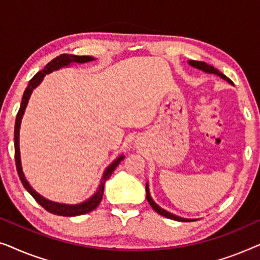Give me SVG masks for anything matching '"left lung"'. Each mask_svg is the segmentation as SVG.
Segmentation results:
<instances>
[{
	"instance_id": "8db88e82",
	"label": "left lung",
	"mask_w": 260,
	"mask_h": 260,
	"mask_svg": "<svg viewBox=\"0 0 260 260\" xmlns=\"http://www.w3.org/2000/svg\"><path fill=\"white\" fill-rule=\"evenodd\" d=\"M189 65L195 67V69H198V70L204 71V72H206V73L216 74V76H219L220 78H222V79H225V80L229 81V83L232 84V81H231V80L229 79V78H227V77L225 76V74H222L221 72H220L219 70L214 69V67L211 66V65H208V63L202 62V61H195V60H190ZM145 191H147V200H148V202H149V204H150L152 209H154L155 212H157L158 214H161L162 216H166V218H168V219L176 220V221H195V219H184V218H181V216L174 215V214H172V213L167 212V211H165V209H163V208L159 207V206H158L157 204H155V201L152 200L151 197H150V191H149L148 183L145 184Z\"/></svg>"
}]
</instances>
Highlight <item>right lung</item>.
I'll list each match as a JSON object with an SVG mask.
<instances>
[{"mask_svg":"<svg viewBox=\"0 0 260 260\" xmlns=\"http://www.w3.org/2000/svg\"><path fill=\"white\" fill-rule=\"evenodd\" d=\"M94 60V58L88 55H73V54H61L59 56H56L49 61L47 65L45 66L44 70H41L40 72H38L35 76L31 78L29 80V84L26 87V90L23 92V97H22V102H21L20 105V110L16 115V120H15V129H14V147H15V163H16V170L17 174H19V177L22 182L23 187L26 188L28 193H29L31 197L35 199V201L38 202L39 205H41L46 211L52 213V214L55 215H61V216H76V215H81V214H86L88 212H92L93 209L98 207V205L101 204L102 199H103V194H104V184L106 182V180L111 176V174L113 173V170L117 168V166L119 165V162L124 158L123 155H120L119 157H117L111 165H110L108 168L105 169L104 174H103V177L101 180V183H99L98 189L95 193L92 195L90 199H87L86 201L81 202V204L78 205H65V204H58V202H53L49 201L47 199H45L44 197H41L40 194L37 193L33 188L30 187V184L28 183V181L24 177V174L22 172V166H21V157H20V145H19V140H20V125H21V119H22V116L24 113V110H26V106L28 104V101H29L31 92L35 87L38 86L39 84L41 83L42 79L46 74L53 72V71L61 69V67L69 66L70 63L77 62V63H84V62H88Z\"/></svg>","mask_w":260,"mask_h":260,"instance_id":"right-lung-1","label":"right lung"}]
</instances>
